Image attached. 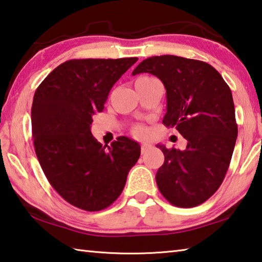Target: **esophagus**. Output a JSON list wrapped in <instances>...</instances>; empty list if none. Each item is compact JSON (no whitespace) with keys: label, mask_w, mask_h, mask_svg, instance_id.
<instances>
[{"label":"esophagus","mask_w":262,"mask_h":262,"mask_svg":"<svg viewBox=\"0 0 262 262\" xmlns=\"http://www.w3.org/2000/svg\"><path fill=\"white\" fill-rule=\"evenodd\" d=\"M148 148H149V146L147 144L141 145V154H145L148 150Z\"/></svg>","instance_id":"esophagus-1"}]
</instances>
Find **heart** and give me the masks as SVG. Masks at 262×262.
<instances>
[{
  "label": "heart",
  "instance_id": "b5f03b06",
  "mask_svg": "<svg viewBox=\"0 0 262 262\" xmlns=\"http://www.w3.org/2000/svg\"><path fill=\"white\" fill-rule=\"evenodd\" d=\"M132 134H134L137 138H145V137L147 136V130H146L145 126L140 125V124H137V125L132 127Z\"/></svg>",
  "mask_w": 262,
  "mask_h": 262
}]
</instances>
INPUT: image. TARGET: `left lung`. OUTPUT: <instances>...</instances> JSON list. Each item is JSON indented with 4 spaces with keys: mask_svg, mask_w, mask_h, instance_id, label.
I'll return each instance as SVG.
<instances>
[{
    "mask_svg": "<svg viewBox=\"0 0 262 262\" xmlns=\"http://www.w3.org/2000/svg\"><path fill=\"white\" fill-rule=\"evenodd\" d=\"M148 72L163 82L167 113L162 123L187 140L186 149L166 148L157 172L160 192L182 208L209 199L228 171L238 127L231 91L208 63L173 55L144 59L132 75Z\"/></svg>",
    "mask_w": 262,
    "mask_h": 262,
    "instance_id": "1",
    "label": "left lung"
}]
</instances>
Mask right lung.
<instances>
[{"label":"right lung","mask_w":262,"mask_h":262,"mask_svg":"<svg viewBox=\"0 0 262 262\" xmlns=\"http://www.w3.org/2000/svg\"><path fill=\"white\" fill-rule=\"evenodd\" d=\"M138 61L70 59L49 73L36 89L31 109L35 154L54 190L77 208L98 212L116 200L140 146L118 137L108 148L91 134L115 82Z\"/></svg>","instance_id":"obj_1"}]
</instances>
